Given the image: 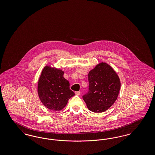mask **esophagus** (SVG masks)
I'll return each mask as SVG.
<instances>
[{
  "label": "esophagus",
  "instance_id": "34e87169",
  "mask_svg": "<svg viewBox=\"0 0 155 155\" xmlns=\"http://www.w3.org/2000/svg\"><path fill=\"white\" fill-rule=\"evenodd\" d=\"M75 95H80L81 94V92H80V91H76V92H75Z\"/></svg>",
  "mask_w": 155,
  "mask_h": 155
}]
</instances>
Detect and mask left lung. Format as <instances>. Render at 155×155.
Listing matches in <instances>:
<instances>
[{
  "label": "left lung",
  "instance_id": "1",
  "mask_svg": "<svg viewBox=\"0 0 155 155\" xmlns=\"http://www.w3.org/2000/svg\"><path fill=\"white\" fill-rule=\"evenodd\" d=\"M88 92L82 96L89 110L102 113L118 97L121 82L118 75L106 63H100L88 73Z\"/></svg>",
  "mask_w": 155,
  "mask_h": 155
}]
</instances>
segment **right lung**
Listing matches in <instances>:
<instances>
[{
	"label": "right lung",
	"instance_id": "obj_1",
	"mask_svg": "<svg viewBox=\"0 0 155 155\" xmlns=\"http://www.w3.org/2000/svg\"><path fill=\"white\" fill-rule=\"evenodd\" d=\"M60 69L46 66L38 82V94L45 106L53 111L63 109L70 98L75 95L70 83Z\"/></svg>",
	"mask_w": 155,
	"mask_h": 155
}]
</instances>
